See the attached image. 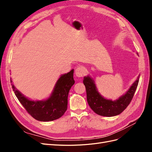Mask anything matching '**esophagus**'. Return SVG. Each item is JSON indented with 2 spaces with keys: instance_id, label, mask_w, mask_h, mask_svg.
Masks as SVG:
<instances>
[{
  "instance_id": "34e87169",
  "label": "esophagus",
  "mask_w": 152,
  "mask_h": 152,
  "mask_svg": "<svg viewBox=\"0 0 152 152\" xmlns=\"http://www.w3.org/2000/svg\"><path fill=\"white\" fill-rule=\"evenodd\" d=\"M75 73L77 77H82L85 73V69L82 66H79L76 68Z\"/></svg>"
}]
</instances>
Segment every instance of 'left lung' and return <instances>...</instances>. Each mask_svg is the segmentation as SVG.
Segmentation results:
<instances>
[{
	"mask_svg": "<svg viewBox=\"0 0 152 152\" xmlns=\"http://www.w3.org/2000/svg\"><path fill=\"white\" fill-rule=\"evenodd\" d=\"M137 55L139 56L137 53ZM139 77L140 75L125 94L115 101H112L104 98L98 93L94 80L91 77H84L83 83L86 87L87 101L89 107L96 113L101 116L113 117L121 113L129 104L134 96L138 85Z\"/></svg>",
	"mask_w": 152,
	"mask_h": 152,
	"instance_id": "1",
	"label": "left lung"
}]
</instances>
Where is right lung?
Wrapping results in <instances>:
<instances>
[{"instance_id": "add662e5", "label": "right lung", "mask_w": 152, "mask_h": 152, "mask_svg": "<svg viewBox=\"0 0 152 152\" xmlns=\"http://www.w3.org/2000/svg\"><path fill=\"white\" fill-rule=\"evenodd\" d=\"M73 70L61 75L56 82L50 97L42 101H32L22 94L12 84L18 99L30 115L39 121L49 122L60 118L67 110L68 95L74 84ZM11 82H12L11 79Z\"/></svg>"}]
</instances>
